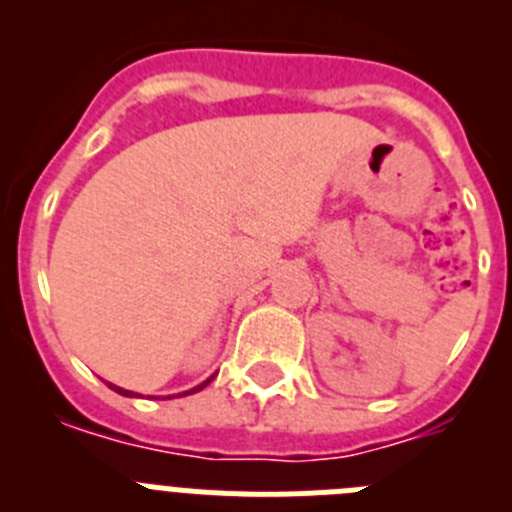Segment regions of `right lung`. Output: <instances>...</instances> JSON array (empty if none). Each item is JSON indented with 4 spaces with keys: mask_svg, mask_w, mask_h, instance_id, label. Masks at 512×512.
I'll list each match as a JSON object with an SVG mask.
<instances>
[{
    "mask_svg": "<svg viewBox=\"0 0 512 512\" xmlns=\"http://www.w3.org/2000/svg\"><path fill=\"white\" fill-rule=\"evenodd\" d=\"M210 382H212V379H207L205 384H200V387H194L192 392H200L202 387H207V384H210ZM110 387H112V390H115V392H120V395H125V397H133V392H128V390H120V387H115V384H110ZM192 392H187V395H192Z\"/></svg>",
    "mask_w": 512,
    "mask_h": 512,
    "instance_id": "obj_1",
    "label": "right lung"
}]
</instances>
